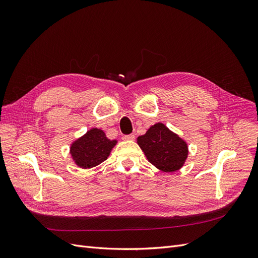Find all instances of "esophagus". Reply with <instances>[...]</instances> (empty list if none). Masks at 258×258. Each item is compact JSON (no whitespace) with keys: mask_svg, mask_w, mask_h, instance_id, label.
<instances>
[{"mask_svg":"<svg viewBox=\"0 0 258 258\" xmlns=\"http://www.w3.org/2000/svg\"><path fill=\"white\" fill-rule=\"evenodd\" d=\"M124 140H127V141H134V140L136 139V136L135 135H127L123 137Z\"/></svg>","mask_w":258,"mask_h":258,"instance_id":"34e87169","label":"esophagus"}]
</instances>
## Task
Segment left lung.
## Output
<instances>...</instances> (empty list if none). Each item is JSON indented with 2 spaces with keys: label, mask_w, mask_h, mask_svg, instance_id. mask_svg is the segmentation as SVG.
<instances>
[{
  "label": "left lung",
  "mask_w": 258,
  "mask_h": 258,
  "mask_svg": "<svg viewBox=\"0 0 258 258\" xmlns=\"http://www.w3.org/2000/svg\"><path fill=\"white\" fill-rule=\"evenodd\" d=\"M138 144L148 161L163 172H174L181 169L188 155V147L184 140L161 122L155 123L144 136L139 137Z\"/></svg>",
  "instance_id": "1"
}]
</instances>
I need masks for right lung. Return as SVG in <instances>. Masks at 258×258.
<instances>
[{
    "mask_svg": "<svg viewBox=\"0 0 258 258\" xmlns=\"http://www.w3.org/2000/svg\"><path fill=\"white\" fill-rule=\"evenodd\" d=\"M116 140L105 137L101 129L93 128L71 145V155L79 167L89 169L107 159Z\"/></svg>",
    "mask_w": 258,
    "mask_h": 258,
    "instance_id": "1",
    "label": "right lung"
}]
</instances>
